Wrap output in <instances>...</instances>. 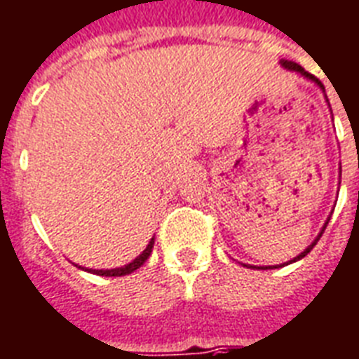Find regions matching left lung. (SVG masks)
<instances>
[{
  "instance_id": "8db88e82",
  "label": "left lung",
  "mask_w": 359,
  "mask_h": 359,
  "mask_svg": "<svg viewBox=\"0 0 359 359\" xmlns=\"http://www.w3.org/2000/svg\"><path fill=\"white\" fill-rule=\"evenodd\" d=\"M280 65H283V67H286V69H290V71H295V73H299V75H303V76H305V79H309V81L316 82V84H318L320 88L324 90V86H322V84H320V82H318V79H316V76H313V75H311V73H307V71L303 69V67H301L299 64H295V62H288V60H280ZM330 218H332V216H330ZM330 218H327V220H325L324 228H322V231H320V235H318V237H316V239H314L313 243H311V245H309L307 248H305V250H303V252L299 254V256H295L294 259H290V262H286V264H283V265L294 264V262H297V259L305 258V256H307V254L311 252V250H313V248H314V245H316V243H318V239H320V237H322V233H324L325 226H327V222H330ZM283 265H280V267H283ZM245 267H250V265H245ZM273 267H277V265H273ZM265 269H267V267H265Z\"/></svg>"
}]
</instances>
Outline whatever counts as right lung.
Instances as JSON below:
<instances>
[{
    "label": "right lung",
    "mask_w": 359,
    "mask_h": 359,
    "mask_svg": "<svg viewBox=\"0 0 359 359\" xmlns=\"http://www.w3.org/2000/svg\"><path fill=\"white\" fill-rule=\"evenodd\" d=\"M152 246H154V237L150 239V243L147 245V248H144L143 252L139 254L131 264L124 265V267H116V269H86V271L94 273V275H100V277H124V275H130V273H133L135 269H139V267L149 259L150 252H152Z\"/></svg>",
    "instance_id": "1"
}]
</instances>
